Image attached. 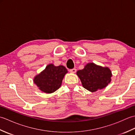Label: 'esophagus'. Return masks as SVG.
Wrapping results in <instances>:
<instances>
[{"label":"esophagus","mask_w":135,"mask_h":135,"mask_svg":"<svg viewBox=\"0 0 135 135\" xmlns=\"http://www.w3.org/2000/svg\"><path fill=\"white\" fill-rule=\"evenodd\" d=\"M70 73H71L75 74V73L76 72V70L75 69V68H73V69H72V70H70Z\"/></svg>","instance_id":"34e87169"}]
</instances>
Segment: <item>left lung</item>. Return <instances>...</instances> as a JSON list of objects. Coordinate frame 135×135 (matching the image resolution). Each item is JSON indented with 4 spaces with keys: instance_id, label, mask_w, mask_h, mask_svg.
Here are the masks:
<instances>
[{
    "instance_id": "obj_1",
    "label": "left lung",
    "mask_w": 135,
    "mask_h": 135,
    "mask_svg": "<svg viewBox=\"0 0 135 135\" xmlns=\"http://www.w3.org/2000/svg\"><path fill=\"white\" fill-rule=\"evenodd\" d=\"M76 75L81 80L83 87L91 92H95L110 84L112 73L107 67L90 62L85 66L84 69L77 71Z\"/></svg>"
}]
</instances>
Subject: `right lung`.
<instances>
[{
  "label": "right lung",
  "mask_w": 135,
  "mask_h": 135,
  "mask_svg": "<svg viewBox=\"0 0 135 135\" xmlns=\"http://www.w3.org/2000/svg\"><path fill=\"white\" fill-rule=\"evenodd\" d=\"M68 71L63 65L55 66L50 64L33 78L38 89L46 93H52L60 88L62 79Z\"/></svg>",
  "instance_id": "right-lung-1"
}]
</instances>
